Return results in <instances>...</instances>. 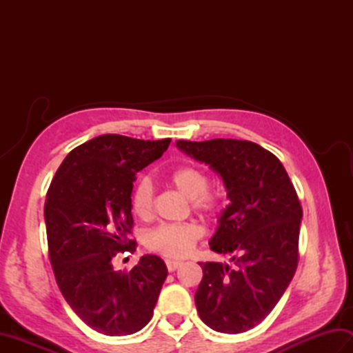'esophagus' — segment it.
<instances>
[{
	"mask_svg": "<svg viewBox=\"0 0 353 353\" xmlns=\"http://www.w3.org/2000/svg\"><path fill=\"white\" fill-rule=\"evenodd\" d=\"M165 264H167L168 272H176V270L182 265L181 261H172V259H167L165 261Z\"/></svg>",
	"mask_w": 353,
	"mask_h": 353,
	"instance_id": "1",
	"label": "esophagus"
}]
</instances>
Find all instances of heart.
<instances>
[{
	"label": "heart",
	"mask_w": 353,
	"mask_h": 353,
	"mask_svg": "<svg viewBox=\"0 0 353 353\" xmlns=\"http://www.w3.org/2000/svg\"><path fill=\"white\" fill-rule=\"evenodd\" d=\"M171 183L191 200V206L196 212L203 215H214L221 208V196L209 188V176L194 165H185L177 168L170 177ZM154 190L148 179H141L134 185L130 197L133 214L141 220H148L153 214ZM201 236V228L194 221L183 223H162L150 229L145 236V247L153 253L165 258L181 259L188 256L194 245Z\"/></svg>",
	"instance_id": "obj_1"
}]
</instances>
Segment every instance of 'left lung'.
Segmentation results:
<instances>
[{
    "label": "left lung",
    "instance_id": "1",
    "mask_svg": "<svg viewBox=\"0 0 353 353\" xmlns=\"http://www.w3.org/2000/svg\"><path fill=\"white\" fill-rule=\"evenodd\" d=\"M177 148L221 176L230 203L219 219L211 250L234 267L199 262L200 319L216 332L241 334L259 325L296 273L302 206L283 165L250 141H177Z\"/></svg>",
    "mask_w": 353,
    "mask_h": 353
}]
</instances>
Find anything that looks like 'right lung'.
<instances>
[{"instance_id": "obj_1", "label": "right lung", "mask_w": 353, "mask_h": 353, "mask_svg": "<svg viewBox=\"0 0 353 353\" xmlns=\"http://www.w3.org/2000/svg\"><path fill=\"white\" fill-rule=\"evenodd\" d=\"M171 139L101 134L68 153L47 192L43 215L56 282L72 311L104 335H130L153 317L168 270L145 254L130 272L115 270L119 252H134L130 197L137 172Z\"/></svg>"}]
</instances>
